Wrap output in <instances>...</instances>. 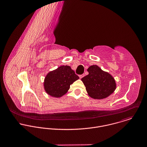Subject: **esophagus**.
Returning a JSON list of instances; mask_svg holds the SVG:
<instances>
[{"mask_svg":"<svg viewBox=\"0 0 147 147\" xmlns=\"http://www.w3.org/2000/svg\"><path fill=\"white\" fill-rule=\"evenodd\" d=\"M84 76V74H81V75H79V77H80V78L81 79L82 78H83V77Z\"/></svg>","mask_w":147,"mask_h":147,"instance_id":"obj_1","label":"esophagus"}]
</instances>
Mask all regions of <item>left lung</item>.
Returning a JSON list of instances; mask_svg holds the SVG:
<instances>
[{"instance_id": "left-lung-1", "label": "left lung", "mask_w": 147, "mask_h": 147, "mask_svg": "<svg viewBox=\"0 0 147 147\" xmlns=\"http://www.w3.org/2000/svg\"><path fill=\"white\" fill-rule=\"evenodd\" d=\"M88 74L81 79L86 91L91 98L102 99L112 94L116 88L113 77L108 73L102 71L98 66H90Z\"/></svg>"}]
</instances>
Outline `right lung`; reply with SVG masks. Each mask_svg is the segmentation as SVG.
Here are the masks:
<instances>
[{"mask_svg": "<svg viewBox=\"0 0 147 147\" xmlns=\"http://www.w3.org/2000/svg\"><path fill=\"white\" fill-rule=\"evenodd\" d=\"M78 79L79 77L69 66H61L46 76L45 90L49 95L60 98L67 92L70 84Z\"/></svg>", "mask_w": 147, "mask_h": 147, "instance_id": "right-lung-1", "label": "right lung"}]
</instances>
